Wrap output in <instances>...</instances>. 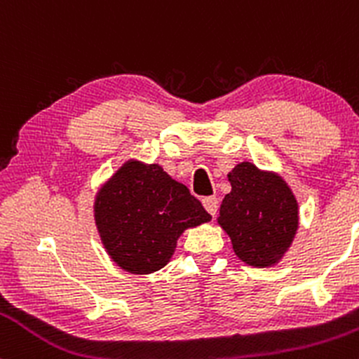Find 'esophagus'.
Listing matches in <instances>:
<instances>
[{"mask_svg":"<svg viewBox=\"0 0 359 359\" xmlns=\"http://www.w3.org/2000/svg\"><path fill=\"white\" fill-rule=\"evenodd\" d=\"M203 204H204L205 211L211 214V216H216V212H217V199H216V197H212V196L211 197H204Z\"/></svg>","mask_w":359,"mask_h":359,"instance_id":"1","label":"esophagus"}]
</instances>
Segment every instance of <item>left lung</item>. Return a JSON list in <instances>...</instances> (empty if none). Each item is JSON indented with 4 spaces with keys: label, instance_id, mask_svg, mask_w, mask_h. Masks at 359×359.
I'll return each instance as SVG.
<instances>
[{
    "label": "left lung",
    "instance_id": "1",
    "mask_svg": "<svg viewBox=\"0 0 359 359\" xmlns=\"http://www.w3.org/2000/svg\"><path fill=\"white\" fill-rule=\"evenodd\" d=\"M231 192L219 208L217 224L236 257L253 269L277 265L299 229V203L282 175L240 162L228 174Z\"/></svg>",
    "mask_w": 359,
    "mask_h": 359
}]
</instances>
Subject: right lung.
Masks as SVG:
<instances>
[{
  "instance_id": "obj_1",
  "label": "right lung",
  "mask_w": 359,
  "mask_h": 359,
  "mask_svg": "<svg viewBox=\"0 0 359 359\" xmlns=\"http://www.w3.org/2000/svg\"><path fill=\"white\" fill-rule=\"evenodd\" d=\"M209 221L184 184L158 163L138 158L126 160L94 197V222L106 253L133 275L163 269L185 229Z\"/></svg>"
}]
</instances>
